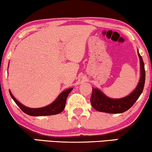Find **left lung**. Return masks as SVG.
Masks as SVG:
<instances>
[{"instance_id": "left-lung-1", "label": "left lung", "mask_w": 152, "mask_h": 152, "mask_svg": "<svg viewBox=\"0 0 152 152\" xmlns=\"http://www.w3.org/2000/svg\"><path fill=\"white\" fill-rule=\"evenodd\" d=\"M138 55L140 62V77L136 88L127 96L120 99L110 98L98 88H93L91 103L95 110L109 113H121L129 109L137 101L142 92L145 82V64L138 52Z\"/></svg>"}]
</instances>
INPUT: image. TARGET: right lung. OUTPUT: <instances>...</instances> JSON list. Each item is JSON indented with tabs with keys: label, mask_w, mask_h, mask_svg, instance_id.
<instances>
[{
	"label": "right lung",
	"mask_w": 152,
	"mask_h": 152,
	"mask_svg": "<svg viewBox=\"0 0 152 152\" xmlns=\"http://www.w3.org/2000/svg\"><path fill=\"white\" fill-rule=\"evenodd\" d=\"M72 88H68L59 94L57 99L51 103L50 104L46 106V107L37 108V109H33V108H29L26 106L20 104L12 94L11 91H10V94L11 95L12 98L15 102V103L18 106V107L24 112L25 113L28 114L31 116H43V115H56V114L60 113L64 111L65 108L66 99H67L68 95L71 92Z\"/></svg>",
	"instance_id": "right-lung-1"
}]
</instances>
